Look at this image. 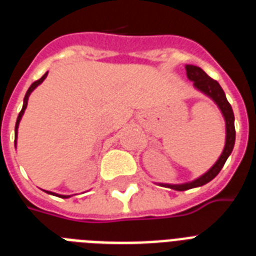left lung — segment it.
<instances>
[{
	"label": "left lung",
	"instance_id": "left-lung-1",
	"mask_svg": "<svg viewBox=\"0 0 256 256\" xmlns=\"http://www.w3.org/2000/svg\"><path fill=\"white\" fill-rule=\"evenodd\" d=\"M186 72L187 78L192 82V86H194L195 90H198V92H200L206 96H208V98L218 106L220 112H222L223 120H224V124H226V140H224V148H223L222 154L219 156L216 162H215L204 174H202L200 176H198V178L192 179V180L186 183H158L160 186L168 187V188H172V190L176 191L190 190V188L203 186V184H206V183H208L210 180H212V179L219 174V171L222 170V168L224 166V164H226L227 158H228L231 152H232V148H234L235 144L234 112H232V108H231V104H228V100H227L226 94L223 92V88H220V85H219L218 82L208 77L200 68H198V66L186 65Z\"/></svg>",
	"mask_w": 256,
	"mask_h": 256
}]
</instances>
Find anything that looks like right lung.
Here are the masks:
<instances>
[{"label": "right lung", "instance_id": "obj_1", "mask_svg": "<svg viewBox=\"0 0 256 256\" xmlns=\"http://www.w3.org/2000/svg\"><path fill=\"white\" fill-rule=\"evenodd\" d=\"M46 77H48V73L44 74V76H42V77L40 78V80H38V81L33 82V84H32V85H30V88H28V92H26L25 98H24V104H22V110H21V112H20V114H18V116H17V122H16V128H14V146H16V148H17L18 126H20V122H21L22 116H24V112H25L26 108H28V100H29L30 94H32V92H33L34 90H36V88H38V86L41 85L42 82L45 81V78H46ZM44 191H45V192H48V194H50V195H56V196H60V198H65V199H66V198H70V196H73V195H61V194H57V192H53V191H48V190H44Z\"/></svg>", "mask_w": 256, "mask_h": 256}]
</instances>
